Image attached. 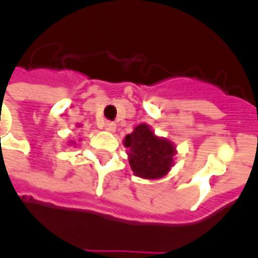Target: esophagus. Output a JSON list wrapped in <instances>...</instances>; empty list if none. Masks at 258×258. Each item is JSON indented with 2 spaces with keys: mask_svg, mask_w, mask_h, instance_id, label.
<instances>
[{
  "mask_svg": "<svg viewBox=\"0 0 258 258\" xmlns=\"http://www.w3.org/2000/svg\"><path fill=\"white\" fill-rule=\"evenodd\" d=\"M103 127H105V130L109 131V133H113V131L116 130V123H114V121H105Z\"/></svg>",
  "mask_w": 258,
  "mask_h": 258,
  "instance_id": "34e87169",
  "label": "esophagus"
}]
</instances>
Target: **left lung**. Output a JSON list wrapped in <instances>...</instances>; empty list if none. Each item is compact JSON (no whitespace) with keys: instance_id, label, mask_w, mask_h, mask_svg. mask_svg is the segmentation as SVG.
Here are the masks:
<instances>
[{"instance_id":"left-lung-1","label":"left lung","mask_w":258,"mask_h":258,"mask_svg":"<svg viewBox=\"0 0 258 258\" xmlns=\"http://www.w3.org/2000/svg\"><path fill=\"white\" fill-rule=\"evenodd\" d=\"M124 146L128 148V163L137 177L157 179L171 170L175 146L166 138L157 137L148 124L137 125L131 134L125 135Z\"/></svg>"}]
</instances>
